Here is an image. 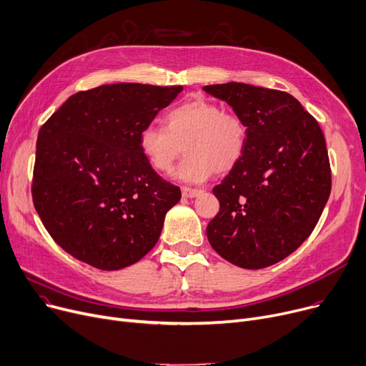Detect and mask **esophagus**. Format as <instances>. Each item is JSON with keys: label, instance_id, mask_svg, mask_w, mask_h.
<instances>
[{"label": "esophagus", "instance_id": "obj_1", "mask_svg": "<svg viewBox=\"0 0 366 366\" xmlns=\"http://www.w3.org/2000/svg\"><path fill=\"white\" fill-rule=\"evenodd\" d=\"M182 193L184 198H197L199 197L202 190L201 189H193V187H182Z\"/></svg>", "mask_w": 366, "mask_h": 366}]
</instances>
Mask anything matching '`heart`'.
Wrapping results in <instances>:
<instances>
[{
	"label": "heart",
	"mask_w": 366,
	"mask_h": 366,
	"mask_svg": "<svg viewBox=\"0 0 366 366\" xmlns=\"http://www.w3.org/2000/svg\"><path fill=\"white\" fill-rule=\"evenodd\" d=\"M165 125L149 124L139 132L140 152L158 173H168L182 154L174 176L187 183L207 180L212 171L227 173L244 158L248 128L236 114L207 99H192L168 111Z\"/></svg>",
	"instance_id": "obj_1"
}]
</instances>
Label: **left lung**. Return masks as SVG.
<instances>
[{
    "label": "left lung",
    "mask_w": 366,
    "mask_h": 366,
    "mask_svg": "<svg viewBox=\"0 0 366 366\" xmlns=\"http://www.w3.org/2000/svg\"><path fill=\"white\" fill-rule=\"evenodd\" d=\"M248 128L244 158L212 189L220 211L211 247L244 269L284 260L313 232L331 193V167L317 121L285 92L242 82L205 85Z\"/></svg>",
    "instance_id": "left-lung-1"
}]
</instances>
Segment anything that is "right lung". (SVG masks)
<instances>
[{
	"instance_id": "1",
	"label": "right lung",
	"mask_w": 366,
	"mask_h": 366,
	"mask_svg": "<svg viewBox=\"0 0 366 366\" xmlns=\"http://www.w3.org/2000/svg\"><path fill=\"white\" fill-rule=\"evenodd\" d=\"M183 90L121 82L78 92L41 127L32 199L79 262L119 270L152 249L182 192L147 164L139 132Z\"/></svg>"
}]
</instances>
